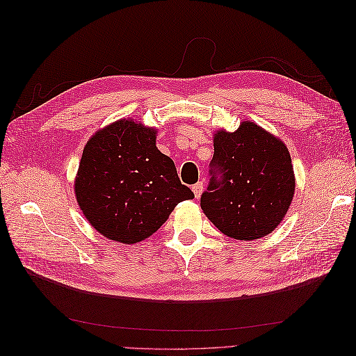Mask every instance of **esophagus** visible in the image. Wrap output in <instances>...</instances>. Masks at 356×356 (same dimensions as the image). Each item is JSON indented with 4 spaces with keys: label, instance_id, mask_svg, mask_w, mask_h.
I'll list each match as a JSON object with an SVG mask.
<instances>
[{
    "label": "esophagus",
    "instance_id": "obj_1",
    "mask_svg": "<svg viewBox=\"0 0 356 356\" xmlns=\"http://www.w3.org/2000/svg\"><path fill=\"white\" fill-rule=\"evenodd\" d=\"M203 188H204V184H203L202 181H200V182H197V184L193 186V193H195V197H196V199H199V197H200Z\"/></svg>",
    "mask_w": 356,
    "mask_h": 356
}]
</instances>
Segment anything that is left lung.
<instances>
[{
    "label": "left lung",
    "mask_w": 356,
    "mask_h": 356,
    "mask_svg": "<svg viewBox=\"0 0 356 356\" xmlns=\"http://www.w3.org/2000/svg\"><path fill=\"white\" fill-rule=\"evenodd\" d=\"M204 215L229 238L254 241L282 221L296 190L286 145L252 122L213 136Z\"/></svg>",
    "instance_id": "left-lung-1"
}]
</instances>
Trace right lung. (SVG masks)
I'll return each mask as SVG.
<instances>
[{
    "instance_id": "add662e5",
    "label": "right lung",
    "mask_w": 356,
    "mask_h": 356,
    "mask_svg": "<svg viewBox=\"0 0 356 356\" xmlns=\"http://www.w3.org/2000/svg\"><path fill=\"white\" fill-rule=\"evenodd\" d=\"M156 132L118 120L84 147L75 196L84 217L105 238L141 242L160 229L179 202L195 197L181 184L172 159L157 149Z\"/></svg>"
}]
</instances>
